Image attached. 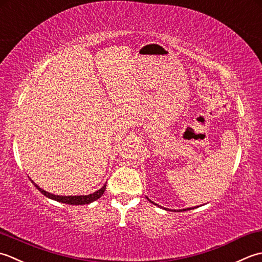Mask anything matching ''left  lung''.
<instances>
[{
    "instance_id": "obj_1",
    "label": "left lung",
    "mask_w": 262,
    "mask_h": 262,
    "mask_svg": "<svg viewBox=\"0 0 262 262\" xmlns=\"http://www.w3.org/2000/svg\"><path fill=\"white\" fill-rule=\"evenodd\" d=\"M148 200H149V199H148ZM149 201H150V200H149ZM150 202H152V201H150ZM152 204H154V202H152ZM190 209H192V208H186V209H183V210L185 211V210H190Z\"/></svg>"
}]
</instances>
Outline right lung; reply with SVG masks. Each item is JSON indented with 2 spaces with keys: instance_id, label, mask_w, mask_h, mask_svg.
Returning <instances> with one entry per match:
<instances>
[{
  "instance_id": "1",
  "label": "right lung",
  "mask_w": 262,
  "mask_h": 262,
  "mask_svg": "<svg viewBox=\"0 0 262 262\" xmlns=\"http://www.w3.org/2000/svg\"><path fill=\"white\" fill-rule=\"evenodd\" d=\"M31 182H33V181H31ZM34 185L41 192L42 194L46 195L47 198L56 200V201H60V202H63V204H68V205H87V204H90V202L99 199L106 190V185H104L103 188L99 189L98 191H96V192H94L93 194H88V195H55V194L49 193V192H46L45 190L40 189L36 183H34Z\"/></svg>"
}]
</instances>
